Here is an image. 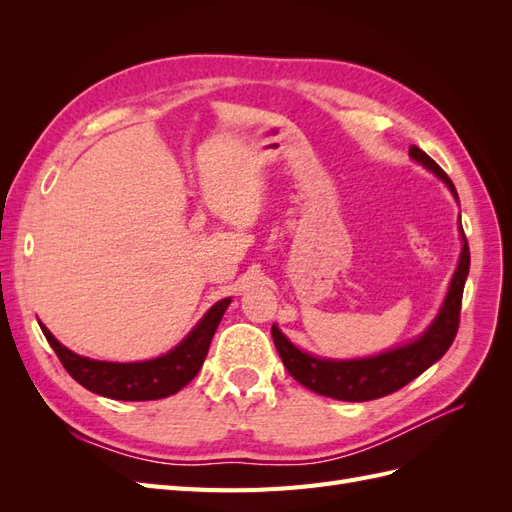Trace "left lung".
I'll return each instance as SVG.
<instances>
[{"mask_svg":"<svg viewBox=\"0 0 512 512\" xmlns=\"http://www.w3.org/2000/svg\"><path fill=\"white\" fill-rule=\"evenodd\" d=\"M410 158L418 164H423L433 175L440 177L453 196H459L453 181L448 179L444 170L433 162L423 149L416 145L410 147ZM463 247L457 271L448 286L446 299L440 307V312L429 324V329L412 344L401 348L382 352L378 356H369V359H352V361H331V359H318V356L307 354L299 350L288 337L275 327H271V335L277 352H280L282 361L288 369V374L301 382L305 389L314 391L324 397L342 399V401H369L384 395H391L406 386L414 378L423 374L427 367L440 361L444 352L451 348L453 339L459 329V312H461V297L463 286H466V277L470 271V247L463 235Z\"/></svg>","mask_w":512,"mask_h":512,"instance_id":"1","label":"left lung"}]
</instances>
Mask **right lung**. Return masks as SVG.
<instances>
[{"instance_id":"add662e5","label":"right lung","mask_w":512,"mask_h":512,"mask_svg":"<svg viewBox=\"0 0 512 512\" xmlns=\"http://www.w3.org/2000/svg\"><path fill=\"white\" fill-rule=\"evenodd\" d=\"M228 305L230 299L218 301L177 348L158 356V359L141 363H108L87 359V356H79L66 346H61L42 322L40 329L46 342L55 350L61 365L87 391L108 399L149 401L175 395L190 380H194L198 369L205 363L209 344Z\"/></svg>"}]
</instances>
